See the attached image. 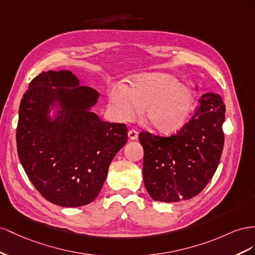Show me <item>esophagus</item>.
I'll return each instance as SVG.
<instances>
[{
  "label": "esophagus",
  "mask_w": 255,
  "mask_h": 255,
  "mask_svg": "<svg viewBox=\"0 0 255 255\" xmlns=\"http://www.w3.org/2000/svg\"><path fill=\"white\" fill-rule=\"evenodd\" d=\"M137 131H135V130H129L128 131V137H129V140H131V141H135L136 139H137Z\"/></svg>",
  "instance_id": "1"
}]
</instances>
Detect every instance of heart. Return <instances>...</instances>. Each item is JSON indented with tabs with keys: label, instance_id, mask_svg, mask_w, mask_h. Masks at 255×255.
Segmentation results:
<instances>
[{
	"label": "heart",
	"instance_id": "obj_1",
	"mask_svg": "<svg viewBox=\"0 0 255 255\" xmlns=\"http://www.w3.org/2000/svg\"><path fill=\"white\" fill-rule=\"evenodd\" d=\"M196 97L190 87L166 74L135 76L130 89L114 87L109 94V110L118 122H131L144 108V119L157 132H177L188 123Z\"/></svg>",
	"mask_w": 255,
	"mask_h": 255
}]
</instances>
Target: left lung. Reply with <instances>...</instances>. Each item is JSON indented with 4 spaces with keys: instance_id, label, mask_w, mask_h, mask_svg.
Masks as SVG:
<instances>
[{
    "instance_id": "8db88e82",
    "label": "left lung",
    "mask_w": 255,
    "mask_h": 255,
    "mask_svg": "<svg viewBox=\"0 0 255 255\" xmlns=\"http://www.w3.org/2000/svg\"><path fill=\"white\" fill-rule=\"evenodd\" d=\"M191 121L175 134L141 132L144 149L143 180L152 200L179 202L192 199L206 187L219 164L224 133L222 98L206 93Z\"/></svg>"
}]
</instances>
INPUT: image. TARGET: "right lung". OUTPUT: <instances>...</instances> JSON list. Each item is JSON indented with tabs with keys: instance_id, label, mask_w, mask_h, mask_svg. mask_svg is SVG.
I'll return each instance as SVG.
<instances>
[{
	"instance_id": "obj_1",
	"label": "right lung",
	"mask_w": 255,
	"mask_h": 255,
	"mask_svg": "<svg viewBox=\"0 0 255 255\" xmlns=\"http://www.w3.org/2000/svg\"><path fill=\"white\" fill-rule=\"evenodd\" d=\"M98 98L70 70H48L32 80L21 99L20 162L55 205L79 207L95 200L111 161L127 143L125 124L104 122L91 111Z\"/></svg>"
}]
</instances>
